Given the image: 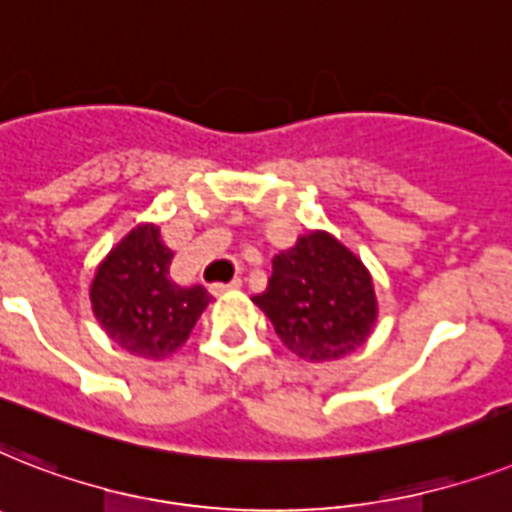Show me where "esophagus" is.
Returning <instances> with one entry per match:
<instances>
[{"instance_id": "34e87169", "label": "esophagus", "mask_w": 512, "mask_h": 512, "mask_svg": "<svg viewBox=\"0 0 512 512\" xmlns=\"http://www.w3.org/2000/svg\"><path fill=\"white\" fill-rule=\"evenodd\" d=\"M240 285H243V280H240V277H235V280H230V282H214V285H211V290H214V293H224V290H235V288H240Z\"/></svg>"}]
</instances>
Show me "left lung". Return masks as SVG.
Masks as SVG:
<instances>
[{
	"label": "left lung",
	"mask_w": 512,
	"mask_h": 512,
	"mask_svg": "<svg viewBox=\"0 0 512 512\" xmlns=\"http://www.w3.org/2000/svg\"><path fill=\"white\" fill-rule=\"evenodd\" d=\"M253 304L272 320L280 341L309 362L359 349L378 317L370 272L327 232L298 237L277 253L267 290Z\"/></svg>",
	"instance_id": "obj_1"
}]
</instances>
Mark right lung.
Here are the masks:
<instances>
[{
  "label": "right lung",
  "instance_id": "1",
  "mask_svg": "<svg viewBox=\"0 0 512 512\" xmlns=\"http://www.w3.org/2000/svg\"><path fill=\"white\" fill-rule=\"evenodd\" d=\"M174 253L155 224L137 227L108 253L94 275L92 309L102 330L137 357L177 351L208 306L203 285L182 288L169 277Z\"/></svg>",
  "mask_w": 512,
  "mask_h": 512
}]
</instances>
